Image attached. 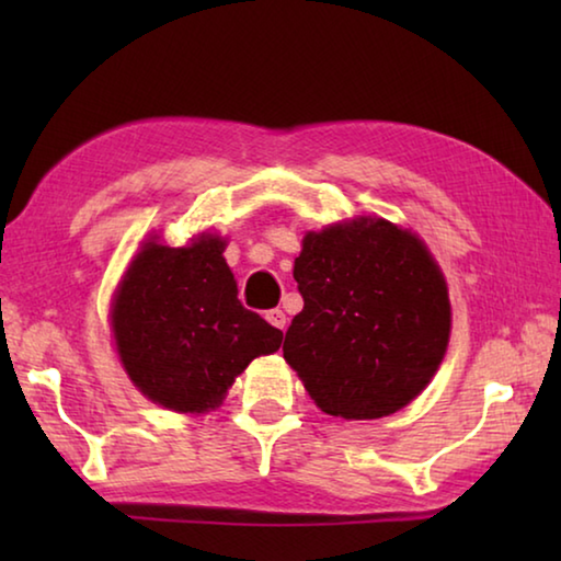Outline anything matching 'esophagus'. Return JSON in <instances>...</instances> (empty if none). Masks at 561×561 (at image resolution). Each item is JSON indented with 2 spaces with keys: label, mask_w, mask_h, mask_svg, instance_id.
I'll list each match as a JSON object with an SVG mask.
<instances>
[{
  "label": "esophagus",
  "mask_w": 561,
  "mask_h": 561,
  "mask_svg": "<svg viewBox=\"0 0 561 561\" xmlns=\"http://www.w3.org/2000/svg\"><path fill=\"white\" fill-rule=\"evenodd\" d=\"M264 317H267V321H270V324H272L274 329H284V327H287V314H284L282 309H270Z\"/></svg>",
  "instance_id": "obj_1"
}]
</instances>
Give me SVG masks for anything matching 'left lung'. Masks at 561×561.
I'll list each match as a JSON object with an SVG mask.
<instances>
[{"instance_id":"1","label":"left lung","mask_w":561,"mask_h":561,"mask_svg":"<svg viewBox=\"0 0 561 561\" xmlns=\"http://www.w3.org/2000/svg\"><path fill=\"white\" fill-rule=\"evenodd\" d=\"M294 279L304 309L282 351L321 411L371 421L428 386L448 346L450 301L415 234L371 217L309 232Z\"/></svg>"}]
</instances>
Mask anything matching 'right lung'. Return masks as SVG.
<instances>
[{
	"instance_id": "add662e5",
	"label": "right lung",
	"mask_w": 561,
	"mask_h": 561,
	"mask_svg": "<svg viewBox=\"0 0 561 561\" xmlns=\"http://www.w3.org/2000/svg\"><path fill=\"white\" fill-rule=\"evenodd\" d=\"M222 252L213 234L190 247L148 242L113 301L123 368L140 393L170 411L215 408L252 358L282 344V331L237 299Z\"/></svg>"
}]
</instances>
